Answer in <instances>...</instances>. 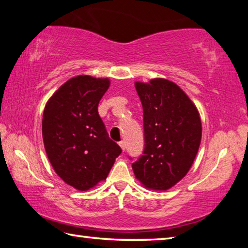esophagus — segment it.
<instances>
[{
  "label": "esophagus",
  "instance_id": "esophagus-1",
  "mask_svg": "<svg viewBox=\"0 0 248 248\" xmlns=\"http://www.w3.org/2000/svg\"><path fill=\"white\" fill-rule=\"evenodd\" d=\"M119 145H120V147H121V150H123V151L125 150V142H124V141H120V142H119Z\"/></svg>",
  "mask_w": 248,
  "mask_h": 248
}]
</instances>
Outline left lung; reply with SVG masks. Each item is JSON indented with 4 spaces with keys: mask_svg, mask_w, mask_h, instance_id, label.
<instances>
[{
    "mask_svg": "<svg viewBox=\"0 0 248 248\" xmlns=\"http://www.w3.org/2000/svg\"><path fill=\"white\" fill-rule=\"evenodd\" d=\"M136 89L143 107L144 150L132 164L133 172L146 187L168 190L195 159L202 139L199 111L169 80L137 82Z\"/></svg>",
    "mask_w": 248,
    "mask_h": 248,
    "instance_id": "obj_1",
    "label": "left lung"
}]
</instances>
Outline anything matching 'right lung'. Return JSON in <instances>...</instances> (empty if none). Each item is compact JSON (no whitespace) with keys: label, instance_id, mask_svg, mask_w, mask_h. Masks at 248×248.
I'll list each match as a JSON object with an SVG mask.
<instances>
[{"label":"right lung","instance_id":"1","mask_svg":"<svg viewBox=\"0 0 248 248\" xmlns=\"http://www.w3.org/2000/svg\"><path fill=\"white\" fill-rule=\"evenodd\" d=\"M108 79L78 76L49 98L43 111L44 147L55 172L80 191L105 180L121 154L98 115Z\"/></svg>","mask_w":248,"mask_h":248}]
</instances>
